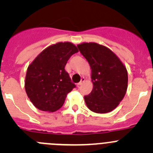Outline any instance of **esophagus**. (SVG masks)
Masks as SVG:
<instances>
[{"label": "esophagus", "instance_id": "obj_1", "mask_svg": "<svg viewBox=\"0 0 153 153\" xmlns=\"http://www.w3.org/2000/svg\"><path fill=\"white\" fill-rule=\"evenodd\" d=\"M84 81H85V78H81V81H80V82L78 83V86H81V84H82L84 82Z\"/></svg>", "mask_w": 153, "mask_h": 153}]
</instances>
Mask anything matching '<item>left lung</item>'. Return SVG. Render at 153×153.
Wrapping results in <instances>:
<instances>
[{"mask_svg":"<svg viewBox=\"0 0 153 153\" xmlns=\"http://www.w3.org/2000/svg\"><path fill=\"white\" fill-rule=\"evenodd\" d=\"M91 68L93 84L89 95L84 96L87 107L96 113H107L118 106L127 89L126 67L109 48L97 43L77 45Z\"/></svg>","mask_w":153,"mask_h":153,"instance_id":"left-lung-1","label":"left lung"}]
</instances>
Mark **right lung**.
Listing matches in <instances>:
<instances>
[{
	"label": "right lung",
	"instance_id": "1",
	"mask_svg": "<svg viewBox=\"0 0 153 153\" xmlns=\"http://www.w3.org/2000/svg\"><path fill=\"white\" fill-rule=\"evenodd\" d=\"M78 52L72 43H57L44 49L29 64L25 90L35 107L52 112L63 106L67 94L75 87L64 68Z\"/></svg>",
	"mask_w": 153,
	"mask_h": 153
}]
</instances>
